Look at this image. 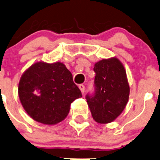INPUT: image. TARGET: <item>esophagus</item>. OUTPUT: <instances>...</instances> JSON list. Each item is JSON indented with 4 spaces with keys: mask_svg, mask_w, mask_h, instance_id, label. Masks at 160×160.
<instances>
[{
    "mask_svg": "<svg viewBox=\"0 0 160 160\" xmlns=\"http://www.w3.org/2000/svg\"><path fill=\"white\" fill-rule=\"evenodd\" d=\"M79 88H80V91H81V93H83V94H84V93H85V87H84V85H83V84L79 85Z\"/></svg>",
    "mask_w": 160,
    "mask_h": 160,
    "instance_id": "obj_1",
    "label": "esophagus"
}]
</instances>
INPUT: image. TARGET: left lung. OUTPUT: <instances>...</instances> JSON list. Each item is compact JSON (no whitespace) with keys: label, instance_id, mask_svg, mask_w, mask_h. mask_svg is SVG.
I'll return each mask as SVG.
<instances>
[{"label":"left lung","instance_id":"obj_1","mask_svg":"<svg viewBox=\"0 0 160 160\" xmlns=\"http://www.w3.org/2000/svg\"><path fill=\"white\" fill-rule=\"evenodd\" d=\"M93 93L86 96L92 117L99 123H108L117 118L129 100V87L122 63L113 58L95 63Z\"/></svg>","mask_w":160,"mask_h":160}]
</instances>
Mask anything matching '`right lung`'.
<instances>
[{
  "label": "right lung",
  "mask_w": 160,
  "mask_h": 160,
  "mask_svg": "<svg viewBox=\"0 0 160 160\" xmlns=\"http://www.w3.org/2000/svg\"><path fill=\"white\" fill-rule=\"evenodd\" d=\"M18 94L28 115L48 125L64 120L71 102L82 97L71 73L60 62L32 65L21 77Z\"/></svg>",
  "instance_id": "obj_1"
}]
</instances>
